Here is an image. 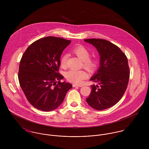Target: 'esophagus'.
<instances>
[{
	"label": "esophagus",
	"instance_id": "34e87169",
	"mask_svg": "<svg viewBox=\"0 0 149 149\" xmlns=\"http://www.w3.org/2000/svg\"><path fill=\"white\" fill-rule=\"evenodd\" d=\"M73 87H82L83 85H77L76 84H73Z\"/></svg>",
	"mask_w": 149,
	"mask_h": 149
}]
</instances>
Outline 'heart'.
<instances>
[{
	"label": "heart",
	"mask_w": 149,
	"mask_h": 149,
	"mask_svg": "<svg viewBox=\"0 0 149 149\" xmlns=\"http://www.w3.org/2000/svg\"><path fill=\"white\" fill-rule=\"evenodd\" d=\"M73 52L83 61V67L89 71L93 70L97 66V61L95 58L90 57V53L89 50L83 45H78L75 46L73 50ZM68 56L66 54H64L60 60V65L63 68H66L67 66ZM87 73L83 70H70L68 71L65 76L68 81L75 84H79L87 77Z\"/></svg>",
	"instance_id": "1"
}]
</instances>
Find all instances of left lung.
Wrapping results in <instances>:
<instances>
[{
	"label": "left lung",
	"instance_id": "left-lung-1",
	"mask_svg": "<svg viewBox=\"0 0 149 149\" xmlns=\"http://www.w3.org/2000/svg\"><path fill=\"white\" fill-rule=\"evenodd\" d=\"M98 50L100 66L91 79L97 85H91L87 103L97 110H103L115 105L123 96L130 78L127 58L120 49L106 40L86 39Z\"/></svg>",
	"mask_w": 149,
	"mask_h": 149
}]
</instances>
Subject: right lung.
Here are the masks:
<instances>
[{
  "label": "right lung",
  "mask_w": 149,
  "mask_h": 149,
  "mask_svg": "<svg viewBox=\"0 0 149 149\" xmlns=\"http://www.w3.org/2000/svg\"><path fill=\"white\" fill-rule=\"evenodd\" d=\"M70 40L47 37L32 43L20 61L18 80L28 102L42 111L55 109L63 103L70 83L61 82V55Z\"/></svg>",
  "instance_id": "add662e5"
}]
</instances>
